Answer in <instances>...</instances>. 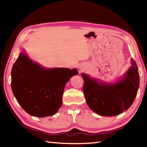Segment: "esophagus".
<instances>
[{"instance_id":"esophagus-1","label":"esophagus","mask_w":147,"mask_h":147,"mask_svg":"<svg viewBox=\"0 0 147 147\" xmlns=\"http://www.w3.org/2000/svg\"><path fill=\"white\" fill-rule=\"evenodd\" d=\"M80 70L81 71H83V70L84 69V67H80Z\"/></svg>"}]
</instances>
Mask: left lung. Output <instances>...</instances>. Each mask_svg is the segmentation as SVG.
I'll return each mask as SVG.
<instances>
[{
    "label": "left lung",
    "instance_id": "obj_1",
    "mask_svg": "<svg viewBox=\"0 0 147 147\" xmlns=\"http://www.w3.org/2000/svg\"><path fill=\"white\" fill-rule=\"evenodd\" d=\"M115 82H105L82 73L83 93L89 108L96 114L112 117L126 111L132 105L140 85V75L136 62Z\"/></svg>",
    "mask_w": 147,
    "mask_h": 147
}]
</instances>
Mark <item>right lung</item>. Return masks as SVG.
Listing matches in <instances>:
<instances>
[{"label":"right lung","instance_id":"1","mask_svg":"<svg viewBox=\"0 0 147 147\" xmlns=\"http://www.w3.org/2000/svg\"><path fill=\"white\" fill-rule=\"evenodd\" d=\"M78 74L76 68L43 67L23 49L11 71L12 91L28 114L37 117L51 116L61 107L66 83Z\"/></svg>","mask_w":147,"mask_h":147}]
</instances>
